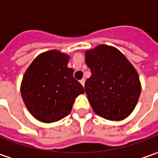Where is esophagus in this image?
I'll list each match as a JSON object with an SVG mask.
<instances>
[{
	"label": "esophagus",
	"instance_id": "esophagus-1",
	"mask_svg": "<svg viewBox=\"0 0 158 158\" xmlns=\"http://www.w3.org/2000/svg\"><path fill=\"white\" fill-rule=\"evenodd\" d=\"M80 84H81L82 85H83V86H84V85H85V79H82L81 80H80Z\"/></svg>",
	"mask_w": 158,
	"mask_h": 158
}]
</instances>
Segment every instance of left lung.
<instances>
[{
  "mask_svg": "<svg viewBox=\"0 0 158 158\" xmlns=\"http://www.w3.org/2000/svg\"><path fill=\"white\" fill-rule=\"evenodd\" d=\"M92 75L85 90L93 110L110 121H121L135 109L141 94L139 75L118 49L101 44L85 52Z\"/></svg>",
  "mask_w": 158,
  "mask_h": 158,
  "instance_id": "1",
  "label": "left lung"
}]
</instances>
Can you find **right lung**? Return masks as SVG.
I'll return each mask as SVG.
<instances>
[{
	"label": "right lung",
	"instance_id": "right-lung-1",
	"mask_svg": "<svg viewBox=\"0 0 158 158\" xmlns=\"http://www.w3.org/2000/svg\"><path fill=\"white\" fill-rule=\"evenodd\" d=\"M69 59L67 54L52 50L38 55L25 72L21 94L29 112L42 123L67 116L76 97L85 93L67 66Z\"/></svg>",
	"mask_w": 158,
	"mask_h": 158
}]
</instances>
